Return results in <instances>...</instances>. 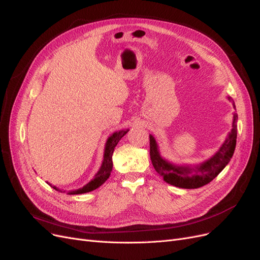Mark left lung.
I'll return each instance as SVG.
<instances>
[{"instance_id": "left-lung-1", "label": "left lung", "mask_w": 260, "mask_h": 260, "mask_svg": "<svg viewBox=\"0 0 260 260\" xmlns=\"http://www.w3.org/2000/svg\"><path fill=\"white\" fill-rule=\"evenodd\" d=\"M233 107L234 101L228 96ZM238 115L233 113L232 129L225 138L222 145L210 158L198 165H177L167 160L160 155L158 144L155 138L149 135V154L155 170L162 177L167 183L181 188H198L209 183L221 172L231 160L238 135Z\"/></svg>"}]
</instances>
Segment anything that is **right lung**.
Returning a JSON list of instances; mask_svg holds the SVG:
<instances>
[{
	"mask_svg": "<svg viewBox=\"0 0 260 260\" xmlns=\"http://www.w3.org/2000/svg\"><path fill=\"white\" fill-rule=\"evenodd\" d=\"M129 131V129L127 130H120L114 132L111 137H108L106 144H105V148H104V156H103V161H102L101 167L99 169V171L94 176V178L90 181L89 183H86L84 186H82L81 188H78V190L75 191H69L67 194L70 195H75V194H83V193H88L91 192L95 188L100 187L102 184H103L105 181L111 176V172L113 169V153L114 149L116 147V145L118 144V142L121 140V138ZM51 185V184H50ZM54 190H56L58 192H66L59 190L58 187H56L55 185H51Z\"/></svg>",
	"mask_w": 260,
	"mask_h": 260,
	"instance_id": "obj_1",
	"label": "right lung"
}]
</instances>
